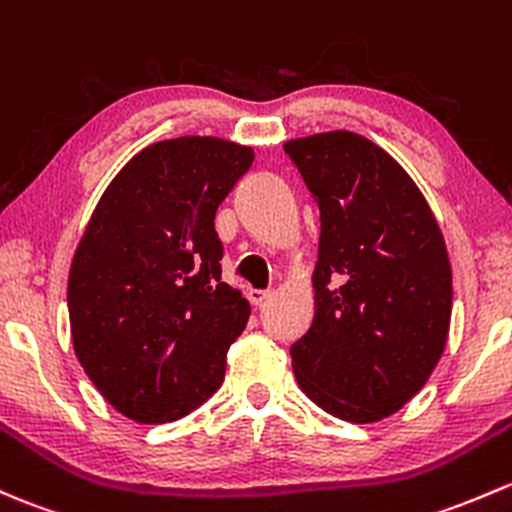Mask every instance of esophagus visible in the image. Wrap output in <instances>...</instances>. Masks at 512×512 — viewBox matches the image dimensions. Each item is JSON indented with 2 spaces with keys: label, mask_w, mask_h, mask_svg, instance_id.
<instances>
[{
  "label": "esophagus",
  "mask_w": 512,
  "mask_h": 512,
  "mask_svg": "<svg viewBox=\"0 0 512 512\" xmlns=\"http://www.w3.org/2000/svg\"><path fill=\"white\" fill-rule=\"evenodd\" d=\"M270 297H272L270 289H250V292H247V299H250V304L255 306H262Z\"/></svg>",
  "instance_id": "obj_1"
}]
</instances>
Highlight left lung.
I'll use <instances>...</instances> for the list:
<instances>
[{"label":"left lung","mask_w":512,"mask_h":512,"mask_svg":"<svg viewBox=\"0 0 512 512\" xmlns=\"http://www.w3.org/2000/svg\"><path fill=\"white\" fill-rule=\"evenodd\" d=\"M284 152L321 211L314 324L292 346L297 383L346 422L410 402L444 353L451 265L417 184L385 149L346 129Z\"/></svg>","instance_id":"left-lung-1"}]
</instances>
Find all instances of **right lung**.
<instances>
[{"instance_id": "1", "label": "right lung", "mask_w": 512, "mask_h": 512, "mask_svg": "<svg viewBox=\"0 0 512 512\" xmlns=\"http://www.w3.org/2000/svg\"><path fill=\"white\" fill-rule=\"evenodd\" d=\"M255 152L176 137L122 166L95 206L68 274L73 348L125 417H186L223 385L250 304L220 279L215 211Z\"/></svg>"}]
</instances>
